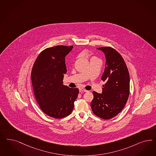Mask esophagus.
<instances>
[{"label":"esophagus","mask_w":156,"mask_h":156,"mask_svg":"<svg viewBox=\"0 0 156 156\" xmlns=\"http://www.w3.org/2000/svg\"><path fill=\"white\" fill-rule=\"evenodd\" d=\"M79 92H88V90H86L84 88H80L79 89Z\"/></svg>","instance_id":"34e87169"}]
</instances>
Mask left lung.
<instances>
[{
    "mask_svg": "<svg viewBox=\"0 0 156 156\" xmlns=\"http://www.w3.org/2000/svg\"><path fill=\"white\" fill-rule=\"evenodd\" d=\"M97 49L106 57V67L101 79L106 83L101 94L93 92L90 107L95 115L110 119L123 110L128 100L130 76L125 61L116 50L108 46Z\"/></svg>",
    "mask_w": 156,
    "mask_h": 156,
    "instance_id": "left-lung-1",
    "label": "left lung"
}]
</instances>
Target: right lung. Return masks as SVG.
<instances>
[{"mask_svg": "<svg viewBox=\"0 0 156 156\" xmlns=\"http://www.w3.org/2000/svg\"><path fill=\"white\" fill-rule=\"evenodd\" d=\"M73 46L58 45L47 48L37 57L31 70L35 99L42 111L60 119L69 115L79 94L78 88L63 85L66 73L65 57Z\"/></svg>", "mask_w": 156, "mask_h": 156, "instance_id": "obj_1", "label": "right lung"}]
</instances>
